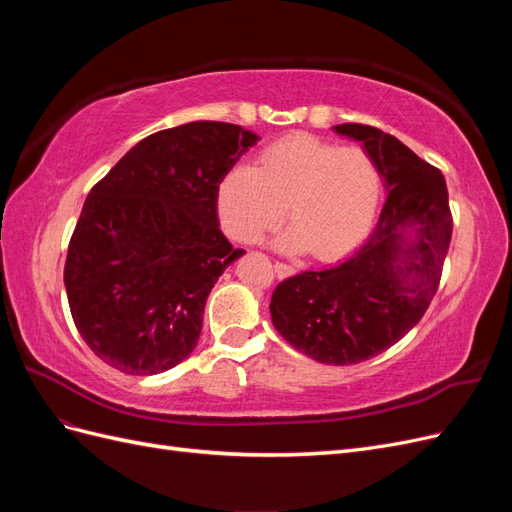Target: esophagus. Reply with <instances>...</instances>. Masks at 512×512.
<instances>
[{"label": "esophagus", "instance_id": "1", "mask_svg": "<svg viewBox=\"0 0 512 512\" xmlns=\"http://www.w3.org/2000/svg\"><path fill=\"white\" fill-rule=\"evenodd\" d=\"M273 269H275L277 277H288V275L294 273V267H292V265H286V262H280V260H275Z\"/></svg>", "mask_w": 512, "mask_h": 512}]
</instances>
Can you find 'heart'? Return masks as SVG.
I'll list each match as a JSON object with an SVG mask.
<instances>
[{
    "label": "heart",
    "instance_id": "b5f03b06",
    "mask_svg": "<svg viewBox=\"0 0 512 512\" xmlns=\"http://www.w3.org/2000/svg\"><path fill=\"white\" fill-rule=\"evenodd\" d=\"M380 188V170L361 147L294 134L262 149L254 168L226 170L215 188V211L239 243H258L288 213L294 226L282 243L333 260L367 237Z\"/></svg>",
    "mask_w": 512,
    "mask_h": 512
}]
</instances>
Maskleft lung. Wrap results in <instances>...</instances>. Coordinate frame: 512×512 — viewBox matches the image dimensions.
Instances as JSON below:
<instances>
[{
  "label": "left lung",
  "instance_id": "1",
  "mask_svg": "<svg viewBox=\"0 0 512 512\" xmlns=\"http://www.w3.org/2000/svg\"><path fill=\"white\" fill-rule=\"evenodd\" d=\"M386 181V203L369 239L337 267L303 271L273 290L271 320L286 342L327 365L363 363L395 346L436 297L453 235L440 168L374 126L342 123ZM421 223L419 241L398 262L400 228ZM405 267L401 268L400 265ZM413 282L406 283L405 275Z\"/></svg>",
  "mask_w": 512,
  "mask_h": 512
}]
</instances>
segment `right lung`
Segmentation results:
<instances>
[{
	"mask_svg": "<svg viewBox=\"0 0 512 512\" xmlns=\"http://www.w3.org/2000/svg\"><path fill=\"white\" fill-rule=\"evenodd\" d=\"M256 141L235 123H183L143 138L91 188L64 282L106 365L153 376L196 348L211 288L245 254L222 235L215 188Z\"/></svg>",
	"mask_w": 512,
	"mask_h": 512,
	"instance_id": "1",
	"label": "right lung"
}]
</instances>
